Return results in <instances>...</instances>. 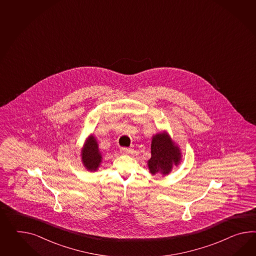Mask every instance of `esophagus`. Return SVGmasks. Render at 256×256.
Wrapping results in <instances>:
<instances>
[{"instance_id":"34e87169","label":"esophagus","mask_w":256,"mask_h":256,"mask_svg":"<svg viewBox=\"0 0 256 256\" xmlns=\"http://www.w3.org/2000/svg\"><path fill=\"white\" fill-rule=\"evenodd\" d=\"M120 152H121V154H130L133 152V150L128 149V148H122Z\"/></svg>"}]
</instances>
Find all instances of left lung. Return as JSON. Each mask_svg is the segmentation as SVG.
<instances>
[{"label":"left lung","instance_id":"left-lung-1","mask_svg":"<svg viewBox=\"0 0 256 256\" xmlns=\"http://www.w3.org/2000/svg\"><path fill=\"white\" fill-rule=\"evenodd\" d=\"M152 157L147 164L152 174L168 176L174 166H178L182 161L180 148L174 144L168 132L162 130L152 137Z\"/></svg>","mask_w":256,"mask_h":256}]
</instances>
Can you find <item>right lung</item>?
I'll list each match as a JSON object with an SVG mask.
<instances>
[{
  "instance_id": "right-lung-1",
  "label": "right lung",
  "mask_w": 256,
  "mask_h": 256,
  "mask_svg": "<svg viewBox=\"0 0 256 256\" xmlns=\"http://www.w3.org/2000/svg\"><path fill=\"white\" fill-rule=\"evenodd\" d=\"M82 164L83 166L88 171H97L100 168V164L102 162V154L99 149V144L94 137V134H90L87 138L85 144L80 150Z\"/></svg>"
}]
</instances>
